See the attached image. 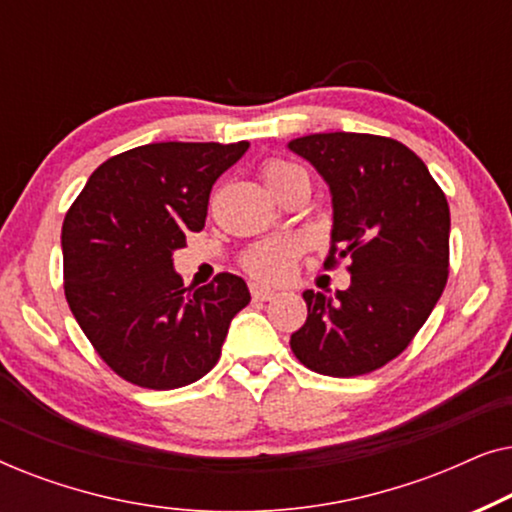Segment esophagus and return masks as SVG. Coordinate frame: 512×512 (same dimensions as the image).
I'll return each mask as SVG.
<instances>
[{"instance_id":"1","label":"esophagus","mask_w":512,"mask_h":512,"mask_svg":"<svg viewBox=\"0 0 512 512\" xmlns=\"http://www.w3.org/2000/svg\"><path fill=\"white\" fill-rule=\"evenodd\" d=\"M251 298L254 300H272L275 298V291L268 289V286H261V284H251Z\"/></svg>"}]
</instances>
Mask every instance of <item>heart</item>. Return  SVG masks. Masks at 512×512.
<instances>
[{"label":"heart","mask_w":512,"mask_h":512,"mask_svg":"<svg viewBox=\"0 0 512 512\" xmlns=\"http://www.w3.org/2000/svg\"><path fill=\"white\" fill-rule=\"evenodd\" d=\"M303 172L298 165L286 163V160H270L263 165V179L270 191H275L279 184L291 179L293 174ZM300 244L293 237H275V240L258 242L254 247L242 254V268L251 277L261 279V282H282L289 277V272L296 263Z\"/></svg>","instance_id":"heart-1"}]
</instances>
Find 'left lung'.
<instances>
[{"label": "left lung", "mask_w": 512, "mask_h": 512, "mask_svg": "<svg viewBox=\"0 0 512 512\" xmlns=\"http://www.w3.org/2000/svg\"><path fill=\"white\" fill-rule=\"evenodd\" d=\"M333 195L331 254L349 258L352 284L303 293L307 321L291 349L319 375L382 368L410 345L450 275V207L424 160L391 137L319 132L289 142Z\"/></svg>", "instance_id": "obj_1"}]
</instances>
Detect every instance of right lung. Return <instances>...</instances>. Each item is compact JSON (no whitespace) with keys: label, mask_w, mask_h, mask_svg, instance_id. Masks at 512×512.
Here are the masks:
<instances>
[{"label":"right lung","mask_w":512,"mask_h":512,"mask_svg":"<svg viewBox=\"0 0 512 512\" xmlns=\"http://www.w3.org/2000/svg\"><path fill=\"white\" fill-rule=\"evenodd\" d=\"M249 142H158L90 174L62 223L65 296L102 361L137 387L179 389L216 366L242 277L186 289L172 251L205 228L214 181Z\"/></svg>","instance_id":"right-lung-1"}]
</instances>
